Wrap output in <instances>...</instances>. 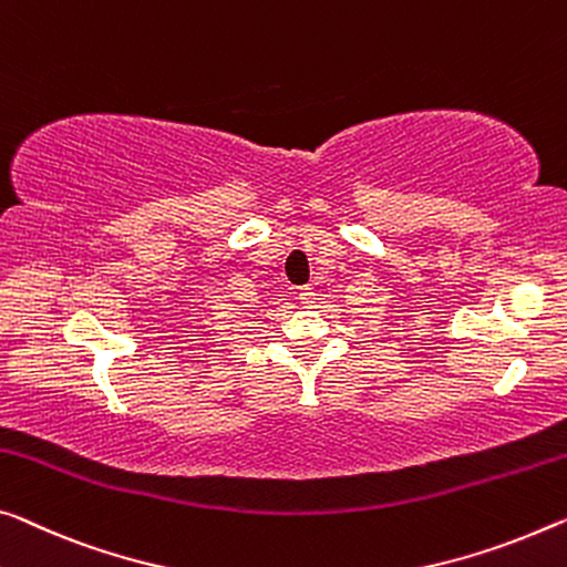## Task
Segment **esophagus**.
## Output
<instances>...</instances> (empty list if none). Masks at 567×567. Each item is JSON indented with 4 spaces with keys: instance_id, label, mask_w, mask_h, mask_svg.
<instances>
[{
    "instance_id": "esophagus-1",
    "label": "esophagus",
    "mask_w": 567,
    "mask_h": 567,
    "mask_svg": "<svg viewBox=\"0 0 567 567\" xmlns=\"http://www.w3.org/2000/svg\"><path fill=\"white\" fill-rule=\"evenodd\" d=\"M299 301L307 303V307H309V303H313V293L311 291H301L299 293Z\"/></svg>"
}]
</instances>
